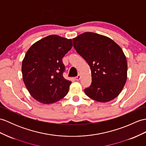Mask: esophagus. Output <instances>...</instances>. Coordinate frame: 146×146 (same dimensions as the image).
I'll return each instance as SVG.
<instances>
[{
    "instance_id": "esophagus-1",
    "label": "esophagus",
    "mask_w": 146,
    "mask_h": 146,
    "mask_svg": "<svg viewBox=\"0 0 146 146\" xmlns=\"http://www.w3.org/2000/svg\"><path fill=\"white\" fill-rule=\"evenodd\" d=\"M80 78H81V76L80 75V74H78L77 76L74 78V79H75V80H76V81H79L80 80Z\"/></svg>"
}]
</instances>
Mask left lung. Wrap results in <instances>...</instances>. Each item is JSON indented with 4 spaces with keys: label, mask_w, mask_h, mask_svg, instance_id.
Returning a JSON list of instances; mask_svg holds the SVG:
<instances>
[{
    "label": "left lung",
    "mask_w": 146,
    "mask_h": 146,
    "mask_svg": "<svg viewBox=\"0 0 146 146\" xmlns=\"http://www.w3.org/2000/svg\"><path fill=\"white\" fill-rule=\"evenodd\" d=\"M73 46L90 66L91 85L84 90L98 102L116 98L127 80L126 58L120 46L107 36L85 32L73 39Z\"/></svg>",
    "instance_id": "obj_1"
}]
</instances>
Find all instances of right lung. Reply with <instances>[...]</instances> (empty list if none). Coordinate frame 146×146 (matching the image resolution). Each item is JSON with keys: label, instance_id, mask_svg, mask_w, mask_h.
I'll return each instance as SVG.
<instances>
[{"label": "right lung", "instance_id": "add662e5", "mask_svg": "<svg viewBox=\"0 0 146 146\" xmlns=\"http://www.w3.org/2000/svg\"><path fill=\"white\" fill-rule=\"evenodd\" d=\"M72 39L56 35L36 42L22 62L23 80L31 96L43 104L55 103L65 97L72 83L63 76L62 58L72 49Z\"/></svg>", "mask_w": 146, "mask_h": 146}]
</instances>
